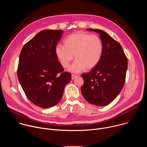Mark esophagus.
<instances>
[{
    "mask_svg": "<svg viewBox=\"0 0 147 147\" xmlns=\"http://www.w3.org/2000/svg\"><path fill=\"white\" fill-rule=\"evenodd\" d=\"M77 76H77V75H74V74H73V75L71 76V79H72V80H74V79H75L76 77H77Z\"/></svg>",
    "mask_w": 147,
    "mask_h": 147,
    "instance_id": "34e87169",
    "label": "esophagus"
}]
</instances>
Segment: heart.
<instances>
[{"label":"heart","mask_w":147,"mask_h":147,"mask_svg":"<svg viewBox=\"0 0 147 147\" xmlns=\"http://www.w3.org/2000/svg\"><path fill=\"white\" fill-rule=\"evenodd\" d=\"M103 51V44L97 35L84 32H76L69 35L64 41V45H57L55 55L61 65L67 67L73 59H76L69 69L71 73H77L86 68L91 70L97 66Z\"/></svg>","instance_id":"1"}]
</instances>
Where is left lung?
Listing matches in <instances>:
<instances>
[{
  "instance_id": "1",
  "label": "left lung",
  "mask_w": 147,
  "mask_h": 147,
  "mask_svg": "<svg viewBox=\"0 0 147 147\" xmlns=\"http://www.w3.org/2000/svg\"><path fill=\"white\" fill-rule=\"evenodd\" d=\"M99 34L103 44L102 58L88 73L81 75V93L85 99L96 106H106L121 91L127 70V59L117 41L98 29H87Z\"/></svg>"
}]
</instances>
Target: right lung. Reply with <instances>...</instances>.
Returning a JSON list of instances; mask_svg holds the SVG:
<instances>
[{"label":"right lung","instance_id":"obj_1","mask_svg":"<svg viewBox=\"0 0 147 147\" xmlns=\"http://www.w3.org/2000/svg\"><path fill=\"white\" fill-rule=\"evenodd\" d=\"M61 30H45L30 40L21 51L17 76L29 100L48 108L58 103L71 74L58 61L55 48L62 37Z\"/></svg>","mask_w":147,"mask_h":147}]
</instances>
